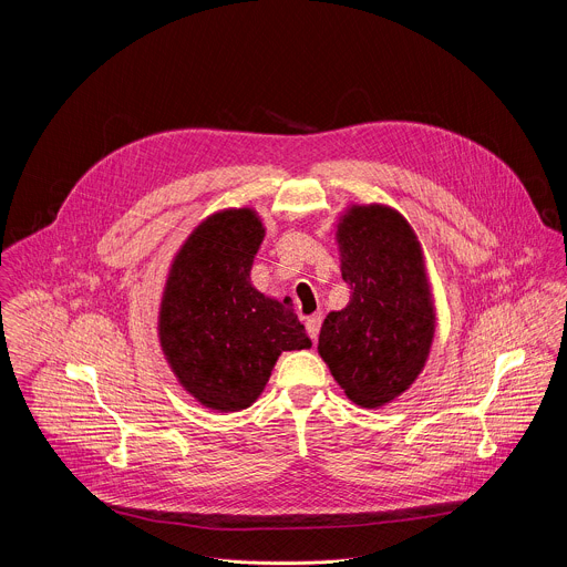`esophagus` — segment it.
Returning a JSON list of instances; mask_svg holds the SVG:
<instances>
[{
	"label": "esophagus",
	"mask_w": 567,
	"mask_h": 567,
	"mask_svg": "<svg viewBox=\"0 0 567 567\" xmlns=\"http://www.w3.org/2000/svg\"><path fill=\"white\" fill-rule=\"evenodd\" d=\"M320 322H322V316L320 313H316V316H309L307 320H305V327H307V333L311 336V340L316 342L318 340V331H320Z\"/></svg>",
	"instance_id": "obj_1"
}]
</instances>
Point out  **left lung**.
Returning <instances> with one entry per match:
<instances>
[{
  "label": "left lung",
  "instance_id": "obj_1",
  "mask_svg": "<svg viewBox=\"0 0 567 567\" xmlns=\"http://www.w3.org/2000/svg\"><path fill=\"white\" fill-rule=\"evenodd\" d=\"M333 236L351 298L327 313L318 353L351 403L379 410L416 383L434 344L425 251L410 220L381 203L349 205Z\"/></svg>",
  "mask_w": 567,
  "mask_h": 567
}]
</instances>
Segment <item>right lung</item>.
<instances>
[{"instance_id":"1","label":"right lung","mask_w":567,"mask_h":567,"mask_svg":"<svg viewBox=\"0 0 567 567\" xmlns=\"http://www.w3.org/2000/svg\"><path fill=\"white\" fill-rule=\"evenodd\" d=\"M254 207L207 216L175 251L157 307V340L177 385L212 412L251 408L282 351L311 340L293 305L251 285L265 240Z\"/></svg>"}]
</instances>
